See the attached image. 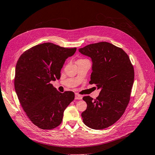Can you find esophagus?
I'll return each mask as SVG.
<instances>
[{
  "label": "esophagus",
  "instance_id": "obj_1",
  "mask_svg": "<svg viewBox=\"0 0 155 155\" xmlns=\"http://www.w3.org/2000/svg\"><path fill=\"white\" fill-rule=\"evenodd\" d=\"M74 98L76 100H81L82 98V95H80L78 94H75V95H74Z\"/></svg>",
  "mask_w": 155,
  "mask_h": 155
}]
</instances>
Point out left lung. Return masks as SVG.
<instances>
[{
	"instance_id": "1",
	"label": "left lung",
	"mask_w": 155,
	"mask_h": 155,
	"mask_svg": "<svg viewBox=\"0 0 155 155\" xmlns=\"http://www.w3.org/2000/svg\"><path fill=\"white\" fill-rule=\"evenodd\" d=\"M78 51L91 58L89 84L101 89L96 99L83 97L87 104L81 114L83 122L93 129L107 128L122 117L127 106L134 82L133 66L122 49L109 42L89 44Z\"/></svg>"
}]
</instances>
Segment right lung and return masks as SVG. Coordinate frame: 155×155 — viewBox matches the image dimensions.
I'll list each match as a JSON object with an SVG mask.
<instances>
[{
  "instance_id": "1",
  "label": "right lung",
  "mask_w": 155,
  "mask_h": 155,
  "mask_svg": "<svg viewBox=\"0 0 155 155\" xmlns=\"http://www.w3.org/2000/svg\"><path fill=\"white\" fill-rule=\"evenodd\" d=\"M76 50L44 43L29 49L18 60L15 89L24 111L39 128L59 126L64 110L74 98L73 92L60 93L50 82L60 79L65 61Z\"/></svg>"
}]
</instances>
